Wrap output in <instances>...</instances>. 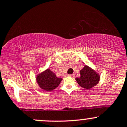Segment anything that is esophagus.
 I'll return each instance as SVG.
<instances>
[{
	"label": "esophagus",
	"instance_id": "obj_1",
	"mask_svg": "<svg viewBox=\"0 0 127 127\" xmlns=\"http://www.w3.org/2000/svg\"><path fill=\"white\" fill-rule=\"evenodd\" d=\"M68 77H74V74H69L67 75Z\"/></svg>",
	"mask_w": 127,
	"mask_h": 127
}]
</instances>
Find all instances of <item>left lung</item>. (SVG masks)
Listing matches in <instances>:
<instances>
[{
	"mask_svg": "<svg viewBox=\"0 0 127 127\" xmlns=\"http://www.w3.org/2000/svg\"><path fill=\"white\" fill-rule=\"evenodd\" d=\"M100 80V76L94 70L85 66L80 70V77L76 78V81L81 87L89 89L95 86Z\"/></svg>",
	"mask_w": 127,
	"mask_h": 127,
	"instance_id": "obj_1",
	"label": "left lung"
}]
</instances>
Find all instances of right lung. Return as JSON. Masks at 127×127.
<instances>
[{"mask_svg": "<svg viewBox=\"0 0 127 127\" xmlns=\"http://www.w3.org/2000/svg\"><path fill=\"white\" fill-rule=\"evenodd\" d=\"M61 80L62 78H58L55 74L49 69L36 77V81L39 86L46 91H52L58 87Z\"/></svg>", "mask_w": 127, "mask_h": 127, "instance_id": "right-lung-1", "label": "right lung"}]
</instances>
